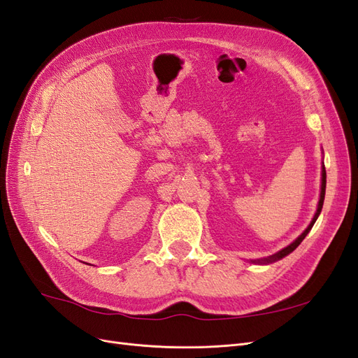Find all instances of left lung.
<instances>
[{"label":"left lung","mask_w":358,"mask_h":358,"mask_svg":"<svg viewBox=\"0 0 358 358\" xmlns=\"http://www.w3.org/2000/svg\"><path fill=\"white\" fill-rule=\"evenodd\" d=\"M326 178H327V175H326V167H324V162H322V169H321V192H320L318 208H317L315 215H313V218H312L310 224L308 225V229H306L305 231H303L294 242H291L288 246H285L284 249H280V251H278L276 254L270 255V257H267V258H262V259H252L251 263H254V264H270V263H275V262H278V259L284 258V257H287L288 254H291V252L294 251V249H296V248L303 242V239H305V237L308 236V233L310 231V229L313 227V224H315V221L318 220V216H320V213H321L322 204H324V196H326V182H327V180H326Z\"/></svg>","instance_id":"1"}]
</instances>
